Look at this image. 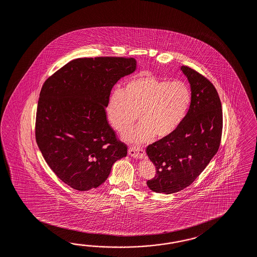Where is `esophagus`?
Here are the masks:
<instances>
[{"mask_svg":"<svg viewBox=\"0 0 257 257\" xmlns=\"http://www.w3.org/2000/svg\"><path fill=\"white\" fill-rule=\"evenodd\" d=\"M128 153L134 158H143L145 156V151L140 147H130Z\"/></svg>","mask_w":257,"mask_h":257,"instance_id":"esophagus-1","label":"esophagus"}]
</instances>
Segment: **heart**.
<instances>
[{
    "instance_id": "obj_1",
    "label": "heart",
    "mask_w": 257,
    "mask_h": 257,
    "mask_svg": "<svg viewBox=\"0 0 257 257\" xmlns=\"http://www.w3.org/2000/svg\"><path fill=\"white\" fill-rule=\"evenodd\" d=\"M191 102V93L181 81H167L143 72L111 95L107 118L118 132L129 130L138 118L141 122L125 135L133 143L167 138L181 124Z\"/></svg>"
}]
</instances>
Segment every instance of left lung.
<instances>
[{
	"label": "left lung",
	"instance_id": "obj_1",
	"mask_svg": "<svg viewBox=\"0 0 257 257\" xmlns=\"http://www.w3.org/2000/svg\"><path fill=\"white\" fill-rule=\"evenodd\" d=\"M181 70L191 85L190 108L172 134L147 147L156 168L147 185L155 193L174 194L191 185L217 153L222 139V104L215 87L195 70Z\"/></svg>",
	"mask_w": 257,
	"mask_h": 257
}]
</instances>
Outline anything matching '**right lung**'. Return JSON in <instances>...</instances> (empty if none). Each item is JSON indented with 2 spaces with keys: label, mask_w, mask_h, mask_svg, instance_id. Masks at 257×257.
<instances>
[{
  "label": "right lung",
  "mask_w": 257,
  "mask_h": 257,
  "mask_svg": "<svg viewBox=\"0 0 257 257\" xmlns=\"http://www.w3.org/2000/svg\"><path fill=\"white\" fill-rule=\"evenodd\" d=\"M137 68L134 58L73 60L44 82L35 139L44 159L65 184L88 191L104 183L113 164L127 154L106 118L111 90Z\"/></svg>",
  "instance_id": "add662e5"
}]
</instances>
